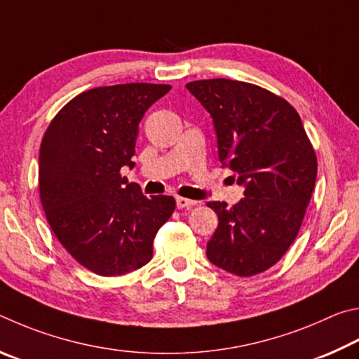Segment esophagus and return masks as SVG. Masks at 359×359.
<instances>
[{"label": "esophagus", "mask_w": 359, "mask_h": 359, "mask_svg": "<svg viewBox=\"0 0 359 359\" xmlns=\"http://www.w3.org/2000/svg\"><path fill=\"white\" fill-rule=\"evenodd\" d=\"M196 205H197L196 200L184 198V197H176V206H178V210H183V208H192V206H196Z\"/></svg>", "instance_id": "obj_1"}]
</instances>
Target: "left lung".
<instances>
[{"instance_id":"1","label":"left lung","mask_w":359,"mask_h":359,"mask_svg":"<svg viewBox=\"0 0 359 359\" xmlns=\"http://www.w3.org/2000/svg\"><path fill=\"white\" fill-rule=\"evenodd\" d=\"M215 121L219 159L246 186L227 208L210 202L219 225L206 246L212 265L250 278L276 265L303 224L317 156L298 111L265 88L210 79L186 85Z\"/></svg>"}]
</instances>
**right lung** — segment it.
Instances as JSON below:
<instances>
[{
    "label": "right lung",
    "mask_w": 359,
    "mask_h": 359,
    "mask_svg": "<svg viewBox=\"0 0 359 359\" xmlns=\"http://www.w3.org/2000/svg\"><path fill=\"white\" fill-rule=\"evenodd\" d=\"M170 85L83 91L50 121L39 151V196L50 229L81 266L121 276L153 259V240L175 198L144 197L121 168L135 165L138 123Z\"/></svg>",
    "instance_id": "1"
}]
</instances>
